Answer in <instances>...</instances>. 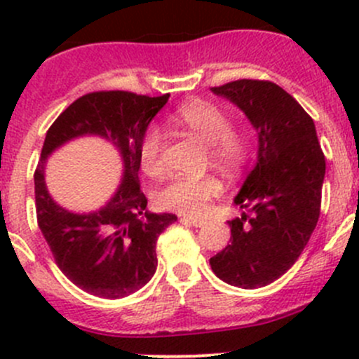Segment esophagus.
Returning a JSON list of instances; mask_svg holds the SVG:
<instances>
[{"instance_id": "34e87169", "label": "esophagus", "mask_w": 359, "mask_h": 359, "mask_svg": "<svg viewBox=\"0 0 359 359\" xmlns=\"http://www.w3.org/2000/svg\"><path fill=\"white\" fill-rule=\"evenodd\" d=\"M180 222L191 224V226H194V227H201V226H205L206 220H203V219H194V217H180Z\"/></svg>"}]
</instances>
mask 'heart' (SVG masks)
I'll return each instance as SVG.
<instances>
[{"instance_id": "obj_1", "label": "heart", "mask_w": 359, "mask_h": 359, "mask_svg": "<svg viewBox=\"0 0 359 359\" xmlns=\"http://www.w3.org/2000/svg\"><path fill=\"white\" fill-rule=\"evenodd\" d=\"M173 125L187 130L208 147V156L217 166L238 170L248 158V140L233 132V121L226 111L210 102L184 104L172 116ZM165 139L158 126H151L140 140V165L149 175H158L163 170L161 153ZM222 186L213 177H175L156 193L159 208L200 215L212 198L219 196Z\"/></svg>"}]
</instances>
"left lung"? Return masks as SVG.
<instances>
[{
    "mask_svg": "<svg viewBox=\"0 0 359 359\" xmlns=\"http://www.w3.org/2000/svg\"><path fill=\"white\" fill-rule=\"evenodd\" d=\"M212 92L243 111L259 146L234 196L243 212L227 220L231 245L210 266L226 283L253 290L283 276L306 248L320 217L325 156L314 121L281 86L238 79Z\"/></svg>",
    "mask_w": 359,
    "mask_h": 359,
    "instance_id": "obj_1",
    "label": "left lung"
}]
</instances>
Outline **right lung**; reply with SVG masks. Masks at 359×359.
Instances as JSON below:
<instances>
[{
    "label": "right lung",
    "mask_w": 359,
    "mask_h": 359,
    "mask_svg": "<svg viewBox=\"0 0 359 359\" xmlns=\"http://www.w3.org/2000/svg\"><path fill=\"white\" fill-rule=\"evenodd\" d=\"M130 92H95L79 97L46 132L34 173L36 213L57 266L81 290L102 299H123L156 273L158 236L177 220L173 213H149L140 191V140L168 102ZM83 136L109 142L120 154L122 180L100 209L72 212L51 198L44 166L57 149Z\"/></svg>",
    "instance_id": "add662e5"
}]
</instances>
